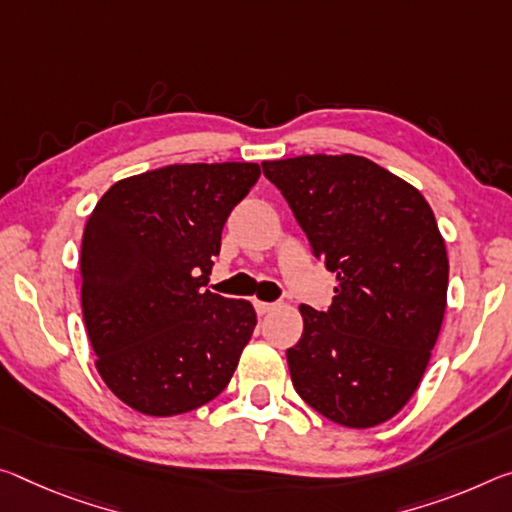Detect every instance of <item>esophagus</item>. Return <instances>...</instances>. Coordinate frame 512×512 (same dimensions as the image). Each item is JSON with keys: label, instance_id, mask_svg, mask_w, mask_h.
I'll use <instances>...</instances> for the list:
<instances>
[{"label": "esophagus", "instance_id": "34e87169", "mask_svg": "<svg viewBox=\"0 0 512 512\" xmlns=\"http://www.w3.org/2000/svg\"><path fill=\"white\" fill-rule=\"evenodd\" d=\"M257 314H269L275 310V303H264V300H255Z\"/></svg>", "mask_w": 512, "mask_h": 512}]
</instances>
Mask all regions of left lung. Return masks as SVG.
<instances>
[{"mask_svg":"<svg viewBox=\"0 0 512 512\" xmlns=\"http://www.w3.org/2000/svg\"><path fill=\"white\" fill-rule=\"evenodd\" d=\"M314 257L337 273L326 312L300 305L291 383L335 424L371 428L417 392L440 335L449 259L415 186L355 154L264 161Z\"/></svg>","mask_w":512,"mask_h":512,"instance_id":"obj_1","label":"left lung"}]
</instances>
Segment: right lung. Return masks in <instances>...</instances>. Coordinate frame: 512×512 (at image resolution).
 Returning a JSON list of instances; mask_svg holds the SVG:
<instances>
[{
    "label": "right lung",
    "instance_id": "obj_1",
    "mask_svg": "<svg viewBox=\"0 0 512 512\" xmlns=\"http://www.w3.org/2000/svg\"><path fill=\"white\" fill-rule=\"evenodd\" d=\"M257 164H173L111 186L81 241V312L113 394L150 417L216 399L257 326L248 300L207 287L227 216Z\"/></svg>",
    "mask_w": 512,
    "mask_h": 512
}]
</instances>
